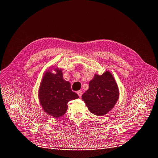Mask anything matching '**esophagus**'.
Instances as JSON below:
<instances>
[{"instance_id": "esophagus-1", "label": "esophagus", "mask_w": 158, "mask_h": 158, "mask_svg": "<svg viewBox=\"0 0 158 158\" xmlns=\"http://www.w3.org/2000/svg\"><path fill=\"white\" fill-rule=\"evenodd\" d=\"M77 94H78V95L80 97H81V95H82V91H77Z\"/></svg>"}]
</instances>
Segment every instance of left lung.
Returning <instances> with one entry per match:
<instances>
[{
  "mask_svg": "<svg viewBox=\"0 0 158 158\" xmlns=\"http://www.w3.org/2000/svg\"><path fill=\"white\" fill-rule=\"evenodd\" d=\"M89 87L81 97L89 111L97 116L106 114L113 108L119 97L114 77L109 71L102 75L95 74L89 81Z\"/></svg>",
  "mask_w": 158,
  "mask_h": 158,
  "instance_id": "left-lung-1",
  "label": "left lung"
}]
</instances>
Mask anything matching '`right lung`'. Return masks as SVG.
<instances>
[{"label":"right lung","instance_id":"obj_1","mask_svg":"<svg viewBox=\"0 0 158 158\" xmlns=\"http://www.w3.org/2000/svg\"><path fill=\"white\" fill-rule=\"evenodd\" d=\"M78 94L73 92L71 84L63 78L61 70L56 73L46 72L39 89V100L44 110L54 118L62 116L68 108L67 103L78 98Z\"/></svg>","mask_w":158,"mask_h":158}]
</instances>
